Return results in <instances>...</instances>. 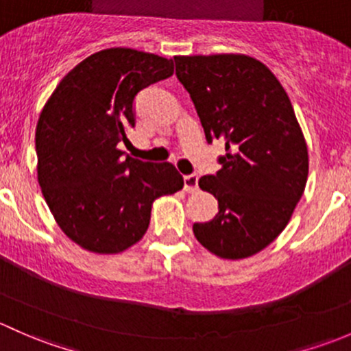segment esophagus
Here are the masks:
<instances>
[{
    "label": "esophagus",
    "mask_w": 351,
    "mask_h": 351,
    "mask_svg": "<svg viewBox=\"0 0 351 351\" xmlns=\"http://www.w3.org/2000/svg\"><path fill=\"white\" fill-rule=\"evenodd\" d=\"M197 177L196 174H189V176H184V191L187 193H194L197 189Z\"/></svg>",
    "instance_id": "obj_1"
}]
</instances>
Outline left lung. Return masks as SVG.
I'll return each mask as SVG.
<instances>
[{"mask_svg":"<svg viewBox=\"0 0 351 351\" xmlns=\"http://www.w3.org/2000/svg\"><path fill=\"white\" fill-rule=\"evenodd\" d=\"M174 60L206 140H223L226 150L221 169L199 179L219 211L211 221L194 223V237L221 258H247L282 233L304 193V135L282 84L260 60L243 53Z\"/></svg>","mask_w":351,"mask_h":351,"instance_id":"obj_1","label":"left lung"}]
</instances>
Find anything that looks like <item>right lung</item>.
I'll return each instance as SVG.
<instances>
[{
  "instance_id": "obj_1",
  "label": "right lung",
  "mask_w": 351,
  "mask_h": 351,
  "mask_svg": "<svg viewBox=\"0 0 351 351\" xmlns=\"http://www.w3.org/2000/svg\"><path fill=\"white\" fill-rule=\"evenodd\" d=\"M174 74L172 59L114 47L79 62L49 97L35 132L37 176L60 230L93 254L142 240L157 197L182 189L169 162L123 157L142 89Z\"/></svg>"
}]
</instances>
